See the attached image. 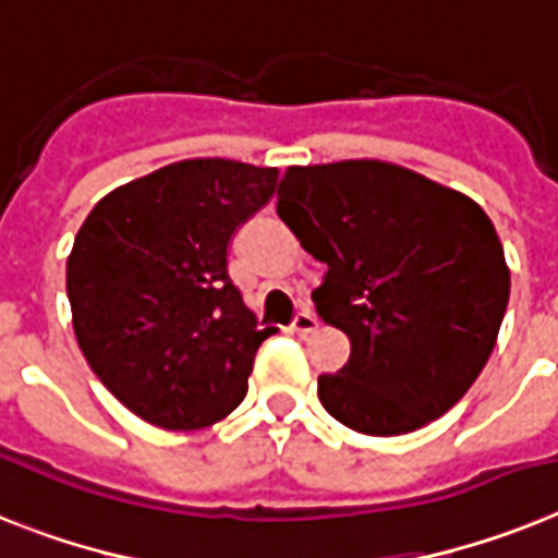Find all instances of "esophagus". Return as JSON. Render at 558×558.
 I'll use <instances>...</instances> for the list:
<instances>
[{"instance_id": "34e87169", "label": "esophagus", "mask_w": 558, "mask_h": 558, "mask_svg": "<svg viewBox=\"0 0 558 558\" xmlns=\"http://www.w3.org/2000/svg\"><path fill=\"white\" fill-rule=\"evenodd\" d=\"M315 327H318V318H315L310 310H301V313L295 315V322H292V330H295L298 336H310V332H315Z\"/></svg>"}]
</instances>
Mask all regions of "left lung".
Wrapping results in <instances>:
<instances>
[{
	"mask_svg": "<svg viewBox=\"0 0 558 558\" xmlns=\"http://www.w3.org/2000/svg\"><path fill=\"white\" fill-rule=\"evenodd\" d=\"M278 217L327 263L313 292L324 324L350 339L318 399L371 437L423 428L484 371L510 301L493 219L466 193L379 159L289 168Z\"/></svg>",
	"mask_w": 558,
	"mask_h": 558,
	"instance_id": "obj_1",
	"label": "left lung"
}]
</instances>
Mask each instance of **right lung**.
<instances>
[{"label":"right lung","instance_id":"right-lung-1","mask_svg":"<svg viewBox=\"0 0 558 558\" xmlns=\"http://www.w3.org/2000/svg\"><path fill=\"white\" fill-rule=\"evenodd\" d=\"M275 185L278 168L185 159L109 191L83 219L65 260L74 336L144 423L193 432L243 402L271 330H257L226 254Z\"/></svg>","mask_w":558,"mask_h":558}]
</instances>
